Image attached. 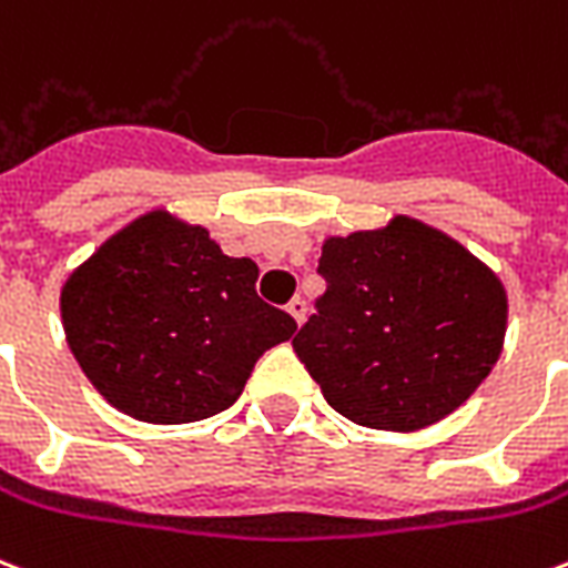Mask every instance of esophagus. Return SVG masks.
Listing matches in <instances>:
<instances>
[{
	"mask_svg": "<svg viewBox=\"0 0 568 568\" xmlns=\"http://www.w3.org/2000/svg\"><path fill=\"white\" fill-rule=\"evenodd\" d=\"M288 313L294 315V322L303 324V318H306V313H310V306H306L303 297H292V303H288Z\"/></svg>",
	"mask_w": 568,
	"mask_h": 568,
	"instance_id": "1",
	"label": "esophagus"
}]
</instances>
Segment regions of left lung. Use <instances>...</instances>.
I'll use <instances>...</instances> for the list:
<instances>
[{
	"label": "left lung",
	"mask_w": 568,
	"mask_h": 568,
	"mask_svg": "<svg viewBox=\"0 0 568 568\" xmlns=\"http://www.w3.org/2000/svg\"><path fill=\"white\" fill-rule=\"evenodd\" d=\"M327 283L292 339L324 399L369 428L414 432L474 393L500 357L504 285L465 246L408 216L331 237Z\"/></svg>",
	"instance_id": "obj_1"
}]
</instances>
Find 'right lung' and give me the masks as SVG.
I'll use <instances>...</instances> for the list:
<instances>
[{"mask_svg": "<svg viewBox=\"0 0 568 568\" xmlns=\"http://www.w3.org/2000/svg\"><path fill=\"white\" fill-rule=\"evenodd\" d=\"M258 265L202 226L145 214L71 274L62 322L103 399L142 423H196L235 405L255 361L297 322L255 292Z\"/></svg>", "mask_w": 568, "mask_h": 568, "instance_id": "add662e5", "label": "right lung"}]
</instances>
